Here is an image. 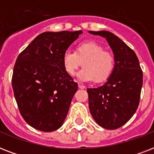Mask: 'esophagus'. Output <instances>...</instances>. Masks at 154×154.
Returning <instances> with one entry per match:
<instances>
[{
  "instance_id": "1",
  "label": "esophagus",
  "mask_w": 154,
  "mask_h": 154,
  "mask_svg": "<svg viewBox=\"0 0 154 154\" xmlns=\"http://www.w3.org/2000/svg\"><path fill=\"white\" fill-rule=\"evenodd\" d=\"M78 87H79V89H85V86L82 84H78Z\"/></svg>"
}]
</instances>
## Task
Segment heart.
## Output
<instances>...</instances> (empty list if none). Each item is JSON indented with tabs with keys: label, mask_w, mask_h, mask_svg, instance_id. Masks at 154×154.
<instances>
[{
	"label": "heart",
	"mask_w": 154,
	"mask_h": 154,
	"mask_svg": "<svg viewBox=\"0 0 154 154\" xmlns=\"http://www.w3.org/2000/svg\"><path fill=\"white\" fill-rule=\"evenodd\" d=\"M63 66L65 71L72 76L82 65L78 77L82 81H94L101 83L109 78L115 67L113 53L106 51L105 48L94 42L81 43L75 52L67 50L63 55Z\"/></svg>",
	"instance_id": "b5f03b06"
}]
</instances>
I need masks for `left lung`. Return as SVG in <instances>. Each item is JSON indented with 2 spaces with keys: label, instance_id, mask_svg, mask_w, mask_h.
Wrapping results in <instances>:
<instances>
[{
  "label": "left lung",
  "instance_id": "8db88e82",
  "mask_svg": "<svg viewBox=\"0 0 154 154\" xmlns=\"http://www.w3.org/2000/svg\"><path fill=\"white\" fill-rule=\"evenodd\" d=\"M105 37L115 57V67L102 86L87 89L92 116L100 126L118 129L135 113L139 105L143 73L136 53L119 37L107 31H89Z\"/></svg>",
  "mask_w": 154,
  "mask_h": 154
}]
</instances>
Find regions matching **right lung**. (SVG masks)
<instances>
[{
    "label": "right lung",
    "instance_id": "1",
    "mask_svg": "<svg viewBox=\"0 0 154 154\" xmlns=\"http://www.w3.org/2000/svg\"><path fill=\"white\" fill-rule=\"evenodd\" d=\"M82 31L45 32L18 55L12 85L20 114L43 132L62 125L77 83L65 71L63 55Z\"/></svg>",
    "mask_w": 154,
    "mask_h": 154
}]
</instances>
